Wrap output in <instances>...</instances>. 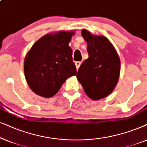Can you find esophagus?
<instances>
[{
	"instance_id": "esophagus-1",
	"label": "esophagus",
	"mask_w": 147,
	"mask_h": 147,
	"mask_svg": "<svg viewBox=\"0 0 147 147\" xmlns=\"http://www.w3.org/2000/svg\"><path fill=\"white\" fill-rule=\"evenodd\" d=\"M81 62H75V66H76V68H77V70L79 69V68L80 67V66H81Z\"/></svg>"
}]
</instances>
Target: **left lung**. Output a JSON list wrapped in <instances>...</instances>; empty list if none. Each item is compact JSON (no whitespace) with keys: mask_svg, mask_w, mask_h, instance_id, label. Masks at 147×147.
<instances>
[{"mask_svg":"<svg viewBox=\"0 0 147 147\" xmlns=\"http://www.w3.org/2000/svg\"><path fill=\"white\" fill-rule=\"evenodd\" d=\"M87 43L89 58L80 66L79 81L90 98L98 100L107 96L116 87L120 71V62L113 45L104 36H96L83 29Z\"/></svg>","mask_w":147,"mask_h":147,"instance_id":"1","label":"left lung"}]
</instances>
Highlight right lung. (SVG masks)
Here are the masks:
<instances>
[{
    "instance_id": "obj_1",
    "label": "right lung",
    "mask_w": 147,
    "mask_h": 147,
    "mask_svg": "<svg viewBox=\"0 0 147 147\" xmlns=\"http://www.w3.org/2000/svg\"><path fill=\"white\" fill-rule=\"evenodd\" d=\"M73 31L46 35L35 43L24 62L25 79L31 89L44 97L59 91L66 79L77 74L68 44Z\"/></svg>"
}]
</instances>
